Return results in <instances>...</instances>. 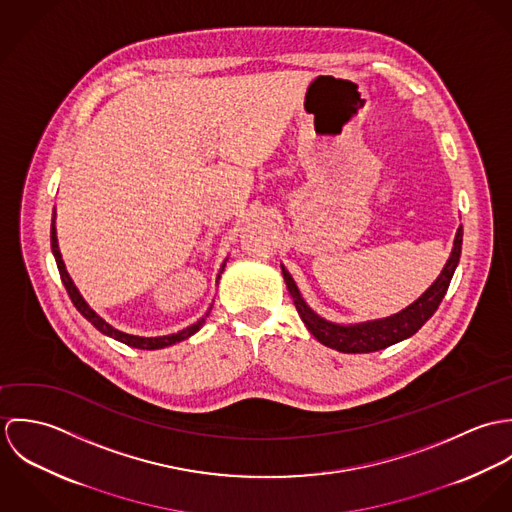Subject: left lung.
Masks as SVG:
<instances>
[{
    "label": "left lung",
    "mask_w": 512,
    "mask_h": 512,
    "mask_svg": "<svg viewBox=\"0 0 512 512\" xmlns=\"http://www.w3.org/2000/svg\"><path fill=\"white\" fill-rule=\"evenodd\" d=\"M461 244H463V226L457 228V234L453 240V250H451V256H449L445 268L441 270L438 280L422 293V297H418L412 305H408L406 309H402L396 315H390L386 319L357 323V325H337V323L325 321L323 317L313 313L309 309V305L303 301L290 272L284 266H282V274H284L288 292L293 297L299 317L303 319L305 327L319 343H323L325 347H331L339 353H374V351L386 349L398 341L412 337L438 311L439 303L447 292L453 272L459 264Z\"/></svg>",
    "instance_id": "1"
}]
</instances>
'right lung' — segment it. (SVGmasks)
Returning a JSON list of instances; mask_svg holds the SVG:
<instances>
[{
  "label": "right lung",
  "mask_w": 512,
  "mask_h": 512,
  "mask_svg": "<svg viewBox=\"0 0 512 512\" xmlns=\"http://www.w3.org/2000/svg\"><path fill=\"white\" fill-rule=\"evenodd\" d=\"M51 248H53V256H55V260H57V268H59L61 280H63V284H65V288H67V293H69L74 307H76V309L82 313V317H86L100 333H104V335H108V337H112V339H116V341H120V343H124V345H130V347H134V349H144V351H153V349H163V347L175 345V343L185 341V339H189L191 335H195V333L203 327L205 317L209 315V313H207L203 319H199V321L193 323L191 327H187V329H183V331H177V333H173V335H163V337H138V335L122 333V331L114 329L110 323H106L100 315H96V311H92V309L88 307V303L82 299V295L76 290V286H74L73 280H71V276H69V272H67V268H65V262H63V258H61V252H59L55 219H53V224H51ZM224 266H226V260H224V264H222V268H220V274H222Z\"/></svg>",
  "instance_id": "obj_1"
}]
</instances>
